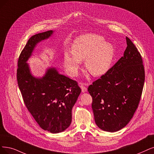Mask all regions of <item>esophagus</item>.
I'll return each instance as SVG.
<instances>
[{"instance_id":"34e87169","label":"esophagus","mask_w":154,"mask_h":154,"mask_svg":"<svg viewBox=\"0 0 154 154\" xmlns=\"http://www.w3.org/2000/svg\"><path fill=\"white\" fill-rule=\"evenodd\" d=\"M80 87L82 89V91L83 93L84 92H86L87 91V87H86V84H84V83H81L80 84Z\"/></svg>"}]
</instances>
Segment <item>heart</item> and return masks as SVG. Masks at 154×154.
Segmentation results:
<instances>
[{
    "mask_svg": "<svg viewBox=\"0 0 154 154\" xmlns=\"http://www.w3.org/2000/svg\"><path fill=\"white\" fill-rule=\"evenodd\" d=\"M72 51L67 50L64 54V64L72 75H75L80 66V61L86 60L85 66L93 76L105 74L112 63L114 48L104 38L96 34H86L74 41Z\"/></svg>",
    "mask_w": 154,
    "mask_h": 154,
    "instance_id": "1",
    "label": "heart"
}]
</instances>
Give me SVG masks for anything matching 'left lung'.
Listing matches in <instances>:
<instances>
[{
	"mask_svg": "<svg viewBox=\"0 0 154 154\" xmlns=\"http://www.w3.org/2000/svg\"><path fill=\"white\" fill-rule=\"evenodd\" d=\"M124 56L88 87L98 127L109 132L122 129L138 106L145 82V69L138 49L126 37Z\"/></svg>",
	"mask_w": 154,
	"mask_h": 154,
	"instance_id": "8db88e82",
	"label": "left lung"
}]
</instances>
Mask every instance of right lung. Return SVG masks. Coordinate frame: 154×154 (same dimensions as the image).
<instances>
[{
	"label": "right lung",
	"instance_id": "right-lung-1",
	"mask_svg": "<svg viewBox=\"0 0 154 154\" xmlns=\"http://www.w3.org/2000/svg\"><path fill=\"white\" fill-rule=\"evenodd\" d=\"M53 33H39L28 40L18 58L17 81L26 107L40 127L58 133L70 125L72 109L81 89L77 81L60 74L55 68L48 69L42 78H35L26 63L37 44Z\"/></svg>",
	"mask_w": 154,
	"mask_h": 154
}]
</instances>
